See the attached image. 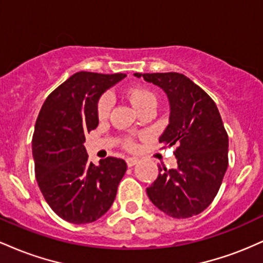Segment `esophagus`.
<instances>
[{
  "label": "esophagus",
  "instance_id": "esophagus-1",
  "mask_svg": "<svg viewBox=\"0 0 263 263\" xmlns=\"http://www.w3.org/2000/svg\"><path fill=\"white\" fill-rule=\"evenodd\" d=\"M126 162H127L128 167H134L136 163L138 162V159L137 158H127V159H126Z\"/></svg>",
  "mask_w": 263,
  "mask_h": 263
}]
</instances>
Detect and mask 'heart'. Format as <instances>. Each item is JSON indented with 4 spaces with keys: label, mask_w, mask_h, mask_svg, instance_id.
Instances as JSON below:
<instances>
[{
    "label": "heart",
    "mask_w": 263,
    "mask_h": 263,
    "mask_svg": "<svg viewBox=\"0 0 263 263\" xmlns=\"http://www.w3.org/2000/svg\"><path fill=\"white\" fill-rule=\"evenodd\" d=\"M125 96L138 112L146 107H155L157 104V98L155 92L146 86L136 85L128 87L125 91ZM111 105H112V101H111L110 95H107V93H104V95H101L100 98L98 99V101H96V116H98V119L100 120V121L107 119L111 110ZM135 146L136 143L132 138L126 137L125 140H123V147H125L126 149L132 151L135 148Z\"/></svg>",
    "instance_id": "obj_1"
}]
</instances>
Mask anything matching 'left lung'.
Returning <instances> with one entry per match:
<instances>
[{
    "instance_id": "obj_1",
    "label": "left lung",
    "mask_w": 263,
    "mask_h": 263,
    "mask_svg": "<svg viewBox=\"0 0 263 263\" xmlns=\"http://www.w3.org/2000/svg\"><path fill=\"white\" fill-rule=\"evenodd\" d=\"M135 77L156 84L167 93L170 125L159 142L164 144L163 148L177 146L178 167H159L147 195L172 218L198 215L216 197L229 165V136L216 104L183 74L136 73Z\"/></svg>"
}]
</instances>
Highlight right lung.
<instances>
[{
  "mask_svg": "<svg viewBox=\"0 0 263 263\" xmlns=\"http://www.w3.org/2000/svg\"><path fill=\"white\" fill-rule=\"evenodd\" d=\"M126 74L79 71L45 99L32 138L35 179L48 205L73 224L101 218L112 205L127 164L107 157L90 163L85 134L98 127L96 101Z\"/></svg>",
  "mask_w": 263,
  "mask_h": 263,
  "instance_id": "obj_1",
  "label": "right lung"
}]
</instances>
